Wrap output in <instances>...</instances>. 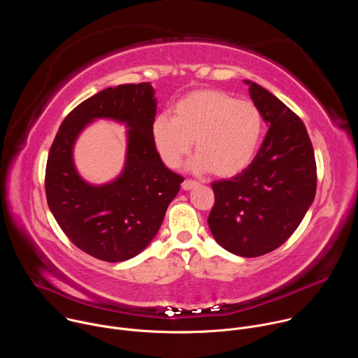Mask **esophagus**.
Returning a JSON list of instances; mask_svg holds the SVG:
<instances>
[{
	"label": "esophagus",
	"instance_id": "esophagus-1",
	"mask_svg": "<svg viewBox=\"0 0 358 358\" xmlns=\"http://www.w3.org/2000/svg\"><path fill=\"white\" fill-rule=\"evenodd\" d=\"M196 185H198V182L194 181V180H185V181H182V184H181V187H182L184 191H189V189L195 188Z\"/></svg>",
	"mask_w": 358,
	"mask_h": 358
}]
</instances>
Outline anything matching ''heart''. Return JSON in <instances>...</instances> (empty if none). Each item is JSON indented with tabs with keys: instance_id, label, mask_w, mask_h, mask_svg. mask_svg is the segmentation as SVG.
Instances as JSON below:
<instances>
[{
	"instance_id": "1",
	"label": "heart",
	"mask_w": 358,
	"mask_h": 358,
	"mask_svg": "<svg viewBox=\"0 0 358 358\" xmlns=\"http://www.w3.org/2000/svg\"><path fill=\"white\" fill-rule=\"evenodd\" d=\"M151 134L167 167H178L195 140L196 156L189 169L232 177L243 171L257 155L262 115L252 101L236 100L218 89H201L177 101L174 117L159 115Z\"/></svg>"
}]
</instances>
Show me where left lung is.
I'll use <instances>...</instances> for the list:
<instances>
[{
	"label": "left lung",
	"mask_w": 358,
	"mask_h": 358,
	"mask_svg": "<svg viewBox=\"0 0 358 358\" xmlns=\"http://www.w3.org/2000/svg\"><path fill=\"white\" fill-rule=\"evenodd\" d=\"M269 126L257 157L231 180L213 182L208 225L228 252L257 258L275 250L296 231L316 195V160L303 122L275 94L243 80Z\"/></svg>",
	"instance_id": "8db88e82"
}]
</instances>
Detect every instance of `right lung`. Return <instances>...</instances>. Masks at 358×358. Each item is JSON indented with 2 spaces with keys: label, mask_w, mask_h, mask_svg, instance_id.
Returning <instances> with one entry per match:
<instances>
[{
  "label": "right lung",
  "mask_w": 358,
  "mask_h": 358,
  "mask_svg": "<svg viewBox=\"0 0 358 358\" xmlns=\"http://www.w3.org/2000/svg\"><path fill=\"white\" fill-rule=\"evenodd\" d=\"M156 108L148 82L108 87L65 117L50 145L45 173L48 207L66 236L100 261L123 262L144 250L184 181L164 166L155 145ZM97 118L128 127L124 170L105 185L86 182L73 160L77 137Z\"/></svg>",
  "instance_id": "1"
}]
</instances>
